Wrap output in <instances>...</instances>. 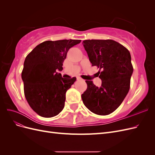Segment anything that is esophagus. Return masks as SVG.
Here are the masks:
<instances>
[{"label": "esophagus", "mask_w": 155, "mask_h": 155, "mask_svg": "<svg viewBox=\"0 0 155 155\" xmlns=\"http://www.w3.org/2000/svg\"><path fill=\"white\" fill-rule=\"evenodd\" d=\"M77 79H78V81H83V79H81V78H79V77H78Z\"/></svg>", "instance_id": "1"}]
</instances>
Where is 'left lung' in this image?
<instances>
[{"label":"left lung","instance_id":"1","mask_svg":"<svg viewBox=\"0 0 155 155\" xmlns=\"http://www.w3.org/2000/svg\"><path fill=\"white\" fill-rule=\"evenodd\" d=\"M83 45L92 66L100 68L102 81L97 87L92 81H85L87 88L81 95L83 102L93 113L110 114L121 105L129 91L133 72L130 52L111 39L85 40Z\"/></svg>","mask_w":155,"mask_h":155}]
</instances>
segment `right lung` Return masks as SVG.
<instances>
[{
  "mask_svg": "<svg viewBox=\"0 0 155 155\" xmlns=\"http://www.w3.org/2000/svg\"><path fill=\"white\" fill-rule=\"evenodd\" d=\"M80 42L78 39L46 41L26 56L21 74L25 96L37 114L51 118L63 109L66 92L76 78H63L57 71L63 70L68 50Z\"/></svg>",
  "mask_w": 155,
  "mask_h": 155,
  "instance_id": "add662e5",
  "label": "right lung"
}]
</instances>
